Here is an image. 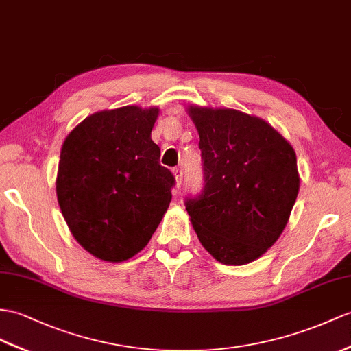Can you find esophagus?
Returning a JSON list of instances; mask_svg holds the SVG:
<instances>
[{"label": "esophagus", "mask_w": 351, "mask_h": 351, "mask_svg": "<svg viewBox=\"0 0 351 351\" xmlns=\"http://www.w3.org/2000/svg\"><path fill=\"white\" fill-rule=\"evenodd\" d=\"M173 174L176 177V182H177V187L182 186L183 182V169L182 168H174L173 169Z\"/></svg>", "instance_id": "esophagus-1"}]
</instances>
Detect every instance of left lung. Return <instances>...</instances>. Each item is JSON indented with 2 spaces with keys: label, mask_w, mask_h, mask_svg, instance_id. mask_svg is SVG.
<instances>
[{
  "label": "left lung",
  "mask_w": 351,
  "mask_h": 351,
  "mask_svg": "<svg viewBox=\"0 0 351 351\" xmlns=\"http://www.w3.org/2000/svg\"><path fill=\"white\" fill-rule=\"evenodd\" d=\"M199 134L204 187L184 205L204 249L225 265L267 252L299 192L296 155L262 119L232 108L189 107Z\"/></svg>",
  "instance_id": "8db88e82"
}]
</instances>
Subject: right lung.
I'll return each mask as SVG.
<instances>
[{"instance_id":"obj_1","label":"right lung","mask_w":351,"mask_h":351,"mask_svg":"<svg viewBox=\"0 0 351 351\" xmlns=\"http://www.w3.org/2000/svg\"><path fill=\"white\" fill-rule=\"evenodd\" d=\"M159 108L126 106L93 113L62 144L56 195L73 237L107 262L147 245L171 202L173 173L152 140Z\"/></svg>"}]
</instances>
